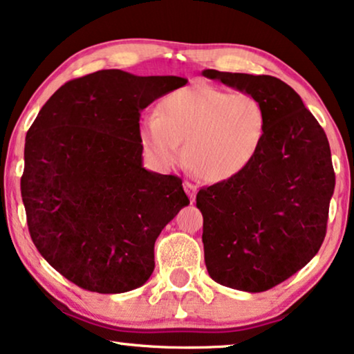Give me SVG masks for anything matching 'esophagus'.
<instances>
[{
	"instance_id": "1",
	"label": "esophagus",
	"mask_w": 354,
	"mask_h": 354,
	"mask_svg": "<svg viewBox=\"0 0 354 354\" xmlns=\"http://www.w3.org/2000/svg\"><path fill=\"white\" fill-rule=\"evenodd\" d=\"M183 188H185L188 198H190L192 201H195V196H196V192H198V188H196L195 183L185 180V182H183Z\"/></svg>"
}]
</instances>
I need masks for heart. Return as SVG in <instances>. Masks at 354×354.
Instances as JSON below:
<instances>
[{
	"label": "heart",
	"instance_id": "b5f03b06",
	"mask_svg": "<svg viewBox=\"0 0 354 354\" xmlns=\"http://www.w3.org/2000/svg\"><path fill=\"white\" fill-rule=\"evenodd\" d=\"M266 111L254 96L196 84L169 93L140 125L143 148L162 166L182 159L206 182L243 172L263 143Z\"/></svg>",
	"mask_w": 354,
	"mask_h": 354
}]
</instances>
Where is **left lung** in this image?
<instances>
[{"label": "left lung", "instance_id": "left-lung-1", "mask_svg": "<svg viewBox=\"0 0 354 354\" xmlns=\"http://www.w3.org/2000/svg\"><path fill=\"white\" fill-rule=\"evenodd\" d=\"M203 75L254 96L266 111L250 166L196 195L206 269L224 287L266 292L321 248L335 188L330 147L299 95L277 77L214 69Z\"/></svg>", "mask_w": 354, "mask_h": 354}]
</instances>
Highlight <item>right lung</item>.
<instances>
[{"instance_id": "add662e5", "label": "right lung", "mask_w": 354, "mask_h": 354, "mask_svg": "<svg viewBox=\"0 0 354 354\" xmlns=\"http://www.w3.org/2000/svg\"><path fill=\"white\" fill-rule=\"evenodd\" d=\"M187 82L93 72L56 90L28 129L21 178L28 232L77 287H142L154 270V241L190 205L182 178L143 167L140 142V113Z\"/></svg>"}]
</instances>
